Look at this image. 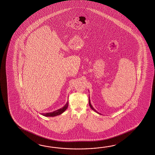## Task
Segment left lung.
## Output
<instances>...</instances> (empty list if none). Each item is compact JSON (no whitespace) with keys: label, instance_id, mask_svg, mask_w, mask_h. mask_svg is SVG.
Masks as SVG:
<instances>
[{"label":"left lung","instance_id":"8db88e82","mask_svg":"<svg viewBox=\"0 0 155 155\" xmlns=\"http://www.w3.org/2000/svg\"><path fill=\"white\" fill-rule=\"evenodd\" d=\"M89 106H90V108L91 109H92V110H94V111H95L96 112H97V114H100L99 112H97L96 110H95L94 109V108L93 107V106H92V105H91V102H90V97H89Z\"/></svg>","mask_w":155,"mask_h":155}]
</instances>
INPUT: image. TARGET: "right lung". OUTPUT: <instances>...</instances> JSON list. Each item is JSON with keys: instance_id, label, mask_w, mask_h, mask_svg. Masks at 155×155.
I'll use <instances>...</instances> for the list:
<instances>
[{"instance_id": "right-lung-1", "label": "right lung", "mask_w": 155, "mask_h": 155, "mask_svg": "<svg viewBox=\"0 0 155 155\" xmlns=\"http://www.w3.org/2000/svg\"><path fill=\"white\" fill-rule=\"evenodd\" d=\"M68 104H69V102H68V101H67L65 105L63 107L58 109L57 110H55L53 112L41 113V115H43L44 116H46V117H54V116H56L59 115L66 110L67 108H68Z\"/></svg>"}]
</instances>
